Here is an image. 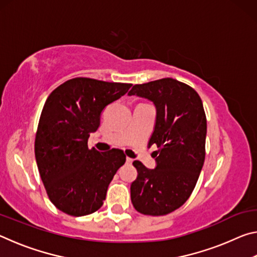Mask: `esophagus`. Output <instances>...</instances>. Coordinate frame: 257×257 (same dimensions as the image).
<instances>
[{
  "instance_id": "34e87169",
  "label": "esophagus",
  "mask_w": 257,
  "mask_h": 257,
  "mask_svg": "<svg viewBox=\"0 0 257 257\" xmlns=\"http://www.w3.org/2000/svg\"><path fill=\"white\" fill-rule=\"evenodd\" d=\"M133 159H130V158H127V163H129V164H132L133 163Z\"/></svg>"
}]
</instances>
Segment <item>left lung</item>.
I'll use <instances>...</instances> for the list:
<instances>
[{
	"label": "left lung",
	"mask_w": 257,
	"mask_h": 257,
	"mask_svg": "<svg viewBox=\"0 0 257 257\" xmlns=\"http://www.w3.org/2000/svg\"><path fill=\"white\" fill-rule=\"evenodd\" d=\"M129 95L145 97L156 106V122L149 145L155 144L156 168L134 161L138 176L132 187V202L145 215H165L193 193L205 160L206 115L193 87L172 78L135 85Z\"/></svg>",
	"instance_id": "1"
}]
</instances>
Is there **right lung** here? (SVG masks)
Wrapping results in <instances>:
<instances>
[{"instance_id": "1", "label": "right lung", "mask_w": 257, "mask_h": 257, "mask_svg": "<svg viewBox=\"0 0 257 257\" xmlns=\"http://www.w3.org/2000/svg\"><path fill=\"white\" fill-rule=\"evenodd\" d=\"M132 84L77 77L60 85L43 107L35 138L38 171L50 201L72 216L96 212L107 187L125 162L122 150L88 149L103 108L128 92Z\"/></svg>"}]
</instances>
